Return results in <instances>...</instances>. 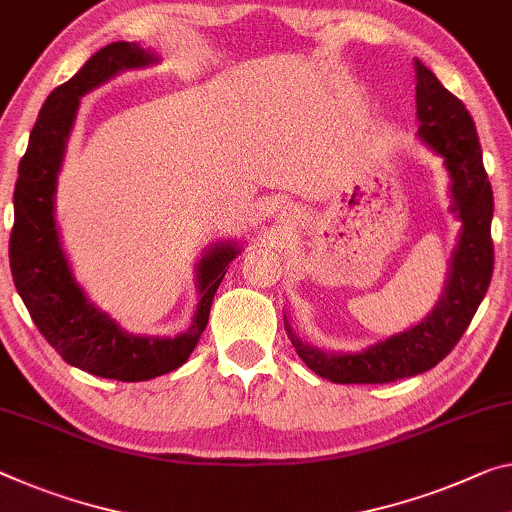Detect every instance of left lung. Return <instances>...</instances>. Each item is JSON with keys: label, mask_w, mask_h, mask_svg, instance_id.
Here are the masks:
<instances>
[{"label": "left lung", "mask_w": 512, "mask_h": 512, "mask_svg": "<svg viewBox=\"0 0 512 512\" xmlns=\"http://www.w3.org/2000/svg\"><path fill=\"white\" fill-rule=\"evenodd\" d=\"M414 70L419 139L444 157L451 176V212L462 229L442 297L419 325L361 352H327L304 343L286 320L288 338L300 359L313 373L336 384H384L430 371L465 334L492 279L494 199L474 119L419 59H414Z\"/></svg>", "instance_id": "left-lung-1"}]
</instances>
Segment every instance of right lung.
<instances>
[{
	"label": "right lung",
	"instance_id": "add662e5",
	"mask_svg": "<svg viewBox=\"0 0 512 512\" xmlns=\"http://www.w3.org/2000/svg\"><path fill=\"white\" fill-rule=\"evenodd\" d=\"M157 61L160 57L151 47L128 41L109 43L66 84L57 86L31 130L13 192L11 274L31 320L70 366L121 382L153 380L185 364L208 325L212 297L229 263L242 251L238 242L224 240L208 247L199 258L194 267L199 304L190 329L178 336L125 332L107 311L89 300L75 279L61 245L54 201L80 98L121 70L146 68Z\"/></svg>",
	"mask_w": 512,
	"mask_h": 512
}]
</instances>
